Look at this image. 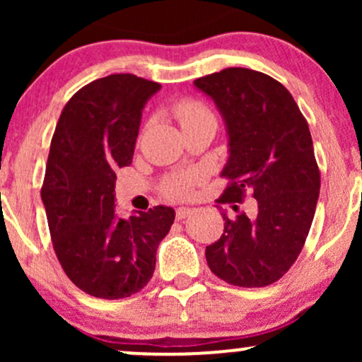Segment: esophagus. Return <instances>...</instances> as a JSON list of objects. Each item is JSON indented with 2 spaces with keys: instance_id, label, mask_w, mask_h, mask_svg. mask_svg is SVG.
<instances>
[{
  "instance_id": "obj_1",
  "label": "esophagus",
  "mask_w": 362,
  "mask_h": 362,
  "mask_svg": "<svg viewBox=\"0 0 362 362\" xmlns=\"http://www.w3.org/2000/svg\"><path fill=\"white\" fill-rule=\"evenodd\" d=\"M190 213H192V209L190 207H177V213H175V218L178 219V221H182V219H185V216H189Z\"/></svg>"
}]
</instances>
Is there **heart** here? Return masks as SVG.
<instances>
[{"label": "heart", "instance_id": "heart-1", "mask_svg": "<svg viewBox=\"0 0 362 362\" xmlns=\"http://www.w3.org/2000/svg\"><path fill=\"white\" fill-rule=\"evenodd\" d=\"M209 115L211 112L197 102H182L180 105L177 107V117L180 120L182 126L187 122H192L195 119L209 117ZM195 180H197V175H195V173H180V175H173L165 180L163 190L165 194L170 195V197H184V195L189 194L190 187H192Z\"/></svg>", "mask_w": 362, "mask_h": 362}]
</instances>
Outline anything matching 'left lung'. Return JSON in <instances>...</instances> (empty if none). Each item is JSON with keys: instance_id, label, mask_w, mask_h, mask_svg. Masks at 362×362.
I'll list each match as a JSON object with an SVG mask.
<instances>
[{"instance_id": "1", "label": "left lung", "mask_w": 362, "mask_h": 362, "mask_svg": "<svg viewBox=\"0 0 362 362\" xmlns=\"http://www.w3.org/2000/svg\"><path fill=\"white\" fill-rule=\"evenodd\" d=\"M194 86L214 102L228 136L230 178L218 202L257 201L250 216L221 213L224 231L206 247L211 272L240 288L279 281L300 255L320 194L308 122L279 81L247 68L197 78Z\"/></svg>"}]
</instances>
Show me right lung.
<instances>
[{"label": "right lung", "instance_id": "right-lung-1", "mask_svg": "<svg viewBox=\"0 0 362 362\" xmlns=\"http://www.w3.org/2000/svg\"><path fill=\"white\" fill-rule=\"evenodd\" d=\"M160 88L127 73L95 80L69 98L54 131L40 197L57 259L90 296L143 289L175 219L168 206L126 219L115 211V170L131 165L143 109Z\"/></svg>", "mask_w": 362, "mask_h": 362}]
</instances>
